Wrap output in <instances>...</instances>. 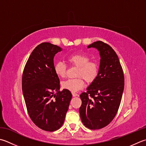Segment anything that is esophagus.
<instances>
[{"label":"esophagus","mask_w":146,"mask_h":146,"mask_svg":"<svg viewBox=\"0 0 146 146\" xmlns=\"http://www.w3.org/2000/svg\"><path fill=\"white\" fill-rule=\"evenodd\" d=\"M72 95H73V97H76V96H78V94L75 93V92H72Z\"/></svg>","instance_id":"esophagus-1"}]
</instances>
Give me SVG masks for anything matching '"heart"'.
<instances>
[{
  "instance_id": "heart-1",
  "label": "heart",
  "mask_w": 146,
  "mask_h": 146,
  "mask_svg": "<svg viewBox=\"0 0 146 146\" xmlns=\"http://www.w3.org/2000/svg\"><path fill=\"white\" fill-rule=\"evenodd\" d=\"M67 60L71 66L78 68L76 71V78L68 79L62 82V88L75 92L82 89L85 85L92 84L96 80L99 73V66L90 57L83 53H75L70 55ZM54 71L57 75L63 78L66 75L67 66L64 62H58L54 65Z\"/></svg>"
}]
</instances>
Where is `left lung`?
I'll return each mask as SVG.
<instances>
[{"mask_svg": "<svg viewBox=\"0 0 146 146\" xmlns=\"http://www.w3.org/2000/svg\"><path fill=\"white\" fill-rule=\"evenodd\" d=\"M90 47L99 50L101 62L96 80L80 96L79 113L85 127L98 130L109 125L118 113L125 78L118 57L110 45L99 40L88 45Z\"/></svg>", "mask_w": 146, "mask_h": 146, "instance_id": "left-lung-1", "label": "left lung"}]
</instances>
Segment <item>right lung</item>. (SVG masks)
Segmentation results:
<instances>
[{
    "instance_id": "add662e5",
    "label": "right lung",
    "mask_w": 146,
    "mask_h": 146,
    "mask_svg": "<svg viewBox=\"0 0 146 146\" xmlns=\"http://www.w3.org/2000/svg\"><path fill=\"white\" fill-rule=\"evenodd\" d=\"M61 47L43 42L35 48L22 75V90L28 115L40 129L53 132L64 123L72 98L70 90H59L54 57ZM56 93V94H54Z\"/></svg>"
}]
</instances>
